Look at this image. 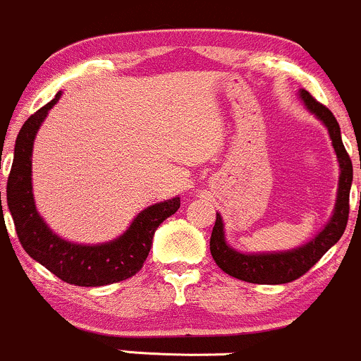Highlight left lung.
<instances>
[{"mask_svg":"<svg viewBox=\"0 0 361 361\" xmlns=\"http://www.w3.org/2000/svg\"><path fill=\"white\" fill-rule=\"evenodd\" d=\"M302 102L312 112L321 123L326 126L330 133L331 145L337 154L338 166H341V176H338L337 200H335L334 216L330 217L326 226L307 244L297 249L284 252H259V255H244V252L235 251L233 247L226 244L224 238V224L223 217L216 214V224L210 235V255L214 262L217 263L223 272L235 279L245 281V283L255 284H286L298 279L303 274L309 272L314 265L321 259V256L328 251L334 244H337L342 237L348 224L349 217V191H351L353 182V165L351 158L345 152L344 144L341 138V128L334 114L321 105L319 102L310 96L305 89L300 91Z\"/></svg>","mask_w":361,"mask_h":361,"instance_id":"8db88e82","label":"left lung"}]
</instances>
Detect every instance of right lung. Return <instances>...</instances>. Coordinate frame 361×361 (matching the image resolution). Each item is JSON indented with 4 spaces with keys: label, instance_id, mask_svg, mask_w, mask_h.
<instances>
[{
    "label": "right lung",
    "instance_id": "1",
    "mask_svg": "<svg viewBox=\"0 0 361 361\" xmlns=\"http://www.w3.org/2000/svg\"><path fill=\"white\" fill-rule=\"evenodd\" d=\"M61 92L42 106L20 128L13 149V163L6 182V203L13 217L17 237L24 251L61 281L75 286H105L130 279L144 267L159 224L176 214L180 198L154 203L142 210L119 238L105 244H73L58 237L38 214L31 185L33 144L49 110L58 103ZM1 205V192H0Z\"/></svg>",
    "mask_w": 361,
    "mask_h": 361
}]
</instances>
